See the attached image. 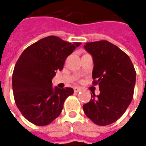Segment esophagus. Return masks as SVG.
Masks as SVG:
<instances>
[{
    "instance_id": "34e87169",
    "label": "esophagus",
    "mask_w": 146,
    "mask_h": 146,
    "mask_svg": "<svg viewBox=\"0 0 146 146\" xmlns=\"http://www.w3.org/2000/svg\"><path fill=\"white\" fill-rule=\"evenodd\" d=\"M81 90H82L81 88H79V87L74 88V92H75V93H78V92H80V91H81Z\"/></svg>"
}]
</instances>
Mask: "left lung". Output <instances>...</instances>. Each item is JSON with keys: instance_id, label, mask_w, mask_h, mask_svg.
I'll use <instances>...</instances> for the list:
<instances>
[{"instance_id": "left-lung-1", "label": "left lung", "mask_w": 146, "mask_h": 146, "mask_svg": "<svg viewBox=\"0 0 146 146\" xmlns=\"http://www.w3.org/2000/svg\"><path fill=\"white\" fill-rule=\"evenodd\" d=\"M84 48L93 56V84H98L100 94L93 93L83 109L95 124L106 126L118 120L131 103L136 70L128 55L107 40L86 43Z\"/></svg>"}]
</instances>
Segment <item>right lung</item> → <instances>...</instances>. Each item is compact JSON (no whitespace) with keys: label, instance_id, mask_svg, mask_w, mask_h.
<instances>
[{"label":"right lung","instance_id":"add662e5","mask_svg":"<svg viewBox=\"0 0 146 146\" xmlns=\"http://www.w3.org/2000/svg\"><path fill=\"white\" fill-rule=\"evenodd\" d=\"M81 43L66 42L50 36L28 46L18 59L12 76L14 101L22 115L37 126H46L58 117L73 88L52 87L57 70Z\"/></svg>","mask_w":146,"mask_h":146}]
</instances>
